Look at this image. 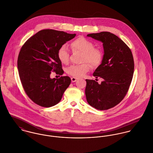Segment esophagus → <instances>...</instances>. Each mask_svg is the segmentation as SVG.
<instances>
[{"instance_id": "esophagus-1", "label": "esophagus", "mask_w": 153, "mask_h": 153, "mask_svg": "<svg viewBox=\"0 0 153 153\" xmlns=\"http://www.w3.org/2000/svg\"><path fill=\"white\" fill-rule=\"evenodd\" d=\"M77 80H78V78H75V77H72V78H71V81H72V82H76Z\"/></svg>"}]
</instances>
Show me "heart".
<instances>
[{
	"instance_id": "heart-1",
	"label": "heart",
	"mask_w": 153,
	"mask_h": 153,
	"mask_svg": "<svg viewBox=\"0 0 153 153\" xmlns=\"http://www.w3.org/2000/svg\"><path fill=\"white\" fill-rule=\"evenodd\" d=\"M71 46L74 51H79L83 53V62L88 61L91 65L97 66L101 62L102 53L98 48H94V44L87 39L80 36L71 43ZM58 58L61 63L66 64L69 59V52L68 47L64 45L58 51ZM91 66L88 63L81 65H72L66 69V72L71 76L80 78L84 76L90 70Z\"/></svg>"
}]
</instances>
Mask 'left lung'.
I'll return each instance as SVG.
<instances>
[{"label":"left lung","mask_w":153,"mask_h":153,"mask_svg":"<svg viewBox=\"0 0 153 153\" xmlns=\"http://www.w3.org/2000/svg\"><path fill=\"white\" fill-rule=\"evenodd\" d=\"M87 36L102 42L104 54L101 65L93 73L96 78L101 77L104 81L99 84L95 80L86 79L87 101L96 109H108L118 104L128 92L134 69L132 54L121 39L108 32Z\"/></svg>","instance_id":"1"}]
</instances>
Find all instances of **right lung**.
Instances as JSON below:
<instances>
[{"label":"right lung","mask_w":153,"mask_h":153,"mask_svg":"<svg viewBox=\"0 0 153 153\" xmlns=\"http://www.w3.org/2000/svg\"><path fill=\"white\" fill-rule=\"evenodd\" d=\"M75 36V33L44 29L22 46L18 58L20 79L27 95L38 105L51 107L57 104L69 86V76L52 79L50 75L51 71L61 75L64 74L58 51Z\"/></svg>","instance_id":"add662e5"}]
</instances>
